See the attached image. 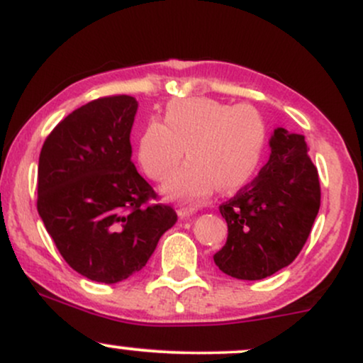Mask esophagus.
Listing matches in <instances>:
<instances>
[{
  "label": "esophagus",
  "mask_w": 363,
  "mask_h": 363,
  "mask_svg": "<svg viewBox=\"0 0 363 363\" xmlns=\"http://www.w3.org/2000/svg\"><path fill=\"white\" fill-rule=\"evenodd\" d=\"M196 213V208L194 206H186V205H181L177 208V216L181 220H186V218H189L191 215H194Z\"/></svg>",
  "instance_id": "1"
}]
</instances>
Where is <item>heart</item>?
<instances>
[{"mask_svg":"<svg viewBox=\"0 0 363 363\" xmlns=\"http://www.w3.org/2000/svg\"><path fill=\"white\" fill-rule=\"evenodd\" d=\"M189 162L164 186L169 198L201 203L218 186L235 191L251 181L266 150V124L249 104L206 97L179 99L165 109L164 124L152 121L138 143V162L153 181H165L184 157Z\"/></svg>","mask_w":363,"mask_h":363,"instance_id":"obj_1","label":"heart"}]
</instances>
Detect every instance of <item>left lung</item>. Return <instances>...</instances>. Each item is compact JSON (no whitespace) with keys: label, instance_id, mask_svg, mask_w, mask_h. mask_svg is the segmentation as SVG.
Listing matches in <instances>:
<instances>
[{"label":"left lung","instance_id":"obj_1","mask_svg":"<svg viewBox=\"0 0 363 363\" xmlns=\"http://www.w3.org/2000/svg\"><path fill=\"white\" fill-rule=\"evenodd\" d=\"M269 150L259 176L220 206L228 237L213 261L237 280H262L289 266L302 251L320 206L318 169L303 135L277 128Z\"/></svg>","mask_w":363,"mask_h":363}]
</instances>
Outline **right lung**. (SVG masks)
<instances>
[{
  "mask_svg": "<svg viewBox=\"0 0 363 363\" xmlns=\"http://www.w3.org/2000/svg\"><path fill=\"white\" fill-rule=\"evenodd\" d=\"M138 102L129 95L73 111L44 141L37 210L65 261L83 277L118 283L138 273L177 215L131 162Z\"/></svg>",
  "mask_w": 363,
  "mask_h": 363,
  "instance_id": "1",
  "label": "right lung"
}]
</instances>
